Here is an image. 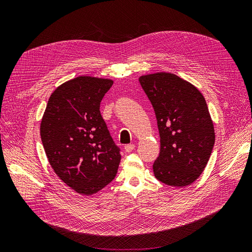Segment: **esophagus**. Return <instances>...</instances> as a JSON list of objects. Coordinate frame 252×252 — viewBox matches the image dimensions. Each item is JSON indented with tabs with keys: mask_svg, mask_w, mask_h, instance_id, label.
<instances>
[{
	"mask_svg": "<svg viewBox=\"0 0 252 252\" xmlns=\"http://www.w3.org/2000/svg\"><path fill=\"white\" fill-rule=\"evenodd\" d=\"M134 148H135L134 144H127V145H125V147H124L126 152H131Z\"/></svg>",
	"mask_w": 252,
	"mask_h": 252,
	"instance_id": "34e87169",
	"label": "esophagus"
}]
</instances>
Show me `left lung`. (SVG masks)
I'll return each mask as SVG.
<instances>
[{
	"label": "left lung",
	"instance_id": "obj_1",
	"mask_svg": "<svg viewBox=\"0 0 252 252\" xmlns=\"http://www.w3.org/2000/svg\"><path fill=\"white\" fill-rule=\"evenodd\" d=\"M141 86L154 107L161 150L155 177L184 187L200 177L215 145V128L203 94L192 84L169 72L142 75Z\"/></svg>",
	"mask_w": 252,
	"mask_h": 252
}]
</instances>
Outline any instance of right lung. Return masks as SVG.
Returning <instances> with one entry per match:
<instances>
[{"label": "right lung", "instance_id": "add662e5", "mask_svg": "<svg viewBox=\"0 0 252 252\" xmlns=\"http://www.w3.org/2000/svg\"><path fill=\"white\" fill-rule=\"evenodd\" d=\"M113 81L81 75L50 95L41 122V139L58 177L78 193L91 195L114 179L121 161L100 112Z\"/></svg>", "mask_w": 252, "mask_h": 252}]
</instances>
